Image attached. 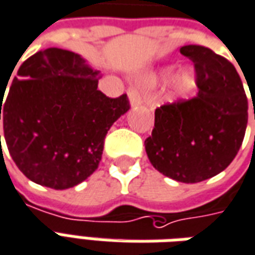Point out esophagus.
I'll use <instances>...</instances> for the list:
<instances>
[{"instance_id": "1", "label": "esophagus", "mask_w": 255, "mask_h": 255, "mask_svg": "<svg viewBox=\"0 0 255 255\" xmlns=\"http://www.w3.org/2000/svg\"><path fill=\"white\" fill-rule=\"evenodd\" d=\"M128 99H129V103H131V106H139L142 105V98H140L139 91L136 90L135 87H131L129 90H128Z\"/></svg>"}]
</instances>
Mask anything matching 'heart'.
Masks as SVG:
<instances>
[{
  "mask_svg": "<svg viewBox=\"0 0 255 255\" xmlns=\"http://www.w3.org/2000/svg\"><path fill=\"white\" fill-rule=\"evenodd\" d=\"M177 66L175 65H168L158 69L157 72L152 73L147 80L150 83H156V81H164L168 77H171L174 72H175ZM197 87V74L192 69V67H185L181 72H178L175 74V77L172 78V83H171V94L172 95H177V97H185L190 94L192 91L195 90Z\"/></svg>",
  "mask_w": 255,
  "mask_h": 255,
  "instance_id": "heart-1",
  "label": "heart"
}]
</instances>
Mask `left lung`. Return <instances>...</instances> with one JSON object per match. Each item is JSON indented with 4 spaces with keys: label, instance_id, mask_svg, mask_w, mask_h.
I'll list each match as a JSON object with an SVG mask.
<instances>
[{
    "label": "left lung",
    "instance_id": "left-lung-1",
    "mask_svg": "<svg viewBox=\"0 0 255 255\" xmlns=\"http://www.w3.org/2000/svg\"><path fill=\"white\" fill-rule=\"evenodd\" d=\"M179 51L195 63L199 94L156 109L145 149L158 172L178 182L196 183L232 163L245 138L249 103L229 60L202 45Z\"/></svg>",
    "mask_w": 255,
    "mask_h": 255
}]
</instances>
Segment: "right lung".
I'll return each mask as SVG.
<instances>
[{
    "label": "right lung",
    "instance_id": "1",
    "mask_svg": "<svg viewBox=\"0 0 255 255\" xmlns=\"http://www.w3.org/2000/svg\"><path fill=\"white\" fill-rule=\"evenodd\" d=\"M99 78L78 53L48 48L23 62L3 103L0 94L5 142L30 181L69 189L97 170L106 133L129 109L126 94L98 90Z\"/></svg>",
    "mask_w": 255,
    "mask_h": 255
}]
</instances>
